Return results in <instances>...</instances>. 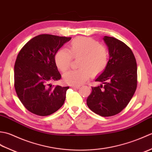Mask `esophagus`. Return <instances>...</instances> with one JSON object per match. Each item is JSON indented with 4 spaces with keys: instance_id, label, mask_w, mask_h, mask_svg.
Returning <instances> with one entry per match:
<instances>
[{
    "instance_id": "34e87169",
    "label": "esophagus",
    "mask_w": 152,
    "mask_h": 152,
    "mask_svg": "<svg viewBox=\"0 0 152 152\" xmlns=\"http://www.w3.org/2000/svg\"><path fill=\"white\" fill-rule=\"evenodd\" d=\"M80 86H72V88H74V89H80Z\"/></svg>"
}]
</instances>
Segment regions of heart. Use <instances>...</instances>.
<instances>
[{"instance_id": "b5f03b06", "label": "heart", "mask_w": 152, "mask_h": 152, "mask_svg": "<svg viewBox=\"0 0 152 152\" xmlns=\"http://www.w3.org/2000/svg\"><path fill=\"white\" fill-rule=\"evenodd\" d=\"M78 59V70L64 74V81L69 85L80 86L89 80L90 75L96 76L106 70L109 54L104 45L88 37L74 38L69 45V50H59L55 56V62L62 72L69 70L72 59Z\"/></svg>"}]
</instances>
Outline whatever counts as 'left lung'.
<instances>
[{
  "instance_id": "8db88e82",
  "label": "left lung",
  "mask_w": 152,
  "mask_h": 152,
  "mask_svg": "<svg viewBox=\"0 0 152 152\" xmlns=\"http://www.w3.org/2000/svg\"><path fill=\"white\" fill-rule=\"evenodd\" d=\"M110 58L106 70L95 80L101 82L92 87L87 105L95 114L109 117L119 114L127 106L137 87V65L133 51L114 37L103 38Z\"/></svg>"
}]
</instances>
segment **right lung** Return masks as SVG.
Here are the masks:
<instances>
[{"instance_id": "1", "label": "right lung", "mask_w": 152, "mask_h": 152, "mask_svg": "<svg viewBox=\"0 0 152 152\" xmlns=\"http://www.w3.org/2000/svg\"><path fill=\"white\" fill-rule=\"evenodd\" d=\"M70 37L42 34L25 44L18 55L14 66V87L19 99L28 111L46 116L64 104L69 87L52 86L61 76L55 56Z\"/></svg>"}]
</instances>
